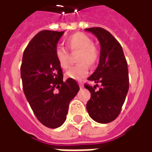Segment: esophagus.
Wrapping results in <instances>:
<instances>
[{"mask_svg":"<svg viewBox=\"0 0 152 152\" xmlns=\"http://www.w3.org/2000/svg\"><path fill=\"white\" fill-rule=\"evenodd\" d=\"M78 85H79V87H80V88H83V83H82V82H79V83H78Z\"/></svg>","mask_w":152,"mask_h":152,"instance_id":"1","label":"esophagus"}]
</instances>
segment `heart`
Here are the masks:
<instances>
[{
  "label": "heart",
  "mask_w": 152,
  "mask_h": 152,
  "mask_svg": "<svg viewBox=\"0 0 152 152\" xmlns=\"http://www.w3.org/2000/svg\"><path fill=\"white\" fill-rule=\"evenodd\" d=\"M66 45L70 51H78V63L66 73V77L74 80H80L88 74V65L94 66L99 59V51L93 45L92 39L87 35L77 32L67 38ZM55 58L62 69H66L69 66V56L67 50L62 47L55 49Z\"/></svg>",
  "instance_id": "heart-1"
}]
</instances>
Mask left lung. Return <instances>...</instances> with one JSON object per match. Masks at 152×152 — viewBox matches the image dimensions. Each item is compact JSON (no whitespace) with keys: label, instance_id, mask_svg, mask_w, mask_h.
Returning <instances> with one entry per match:
<instances>
[{"label":"left lung","instance_id":"obj_1","mask_svg":"<svg viewBox=\"0 0 152 152\" xmlns=\"http://www.w3.org/2000/svg\"><path fill=\"white\" fill-rule=\"evenodd\" d=\"M100 44V56L97 69L88 77L89 81L101 83L99 90L85 84L91 94L86 108L89 116L98 123L106 124L120 115L129 89L128 66L122 47L111 33L101 27L86 28Z\"/></svg>","mask_w":152,"mask_h":152}]
</instances>
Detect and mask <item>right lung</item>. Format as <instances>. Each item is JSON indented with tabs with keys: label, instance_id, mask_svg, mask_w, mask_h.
Here are the masks:
<instances>
[{
	"label": "right lung",
	"instance_id": "obj_1",
	"mask_svg": "<svg viewBox=\"0 0 152 152\" xmlns=\"http://www.w3.org/2000/svg\"><path fill=\"white\" fill-rule=\"evenodd\" d=\"M64 31H42L23 53L21 78L24 94L36 117L43 126L55 129L66 121L70 101L79 90L77 82L64 81L55 49Z\"/></svg>",
	"mask_w": 152,
	"mask_h": 152
}]
</instances>
